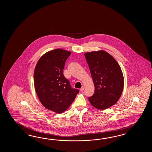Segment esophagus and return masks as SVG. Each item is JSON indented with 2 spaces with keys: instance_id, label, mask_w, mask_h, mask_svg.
I'll list each match as a JSON object with an SVG mask.
<instances>
[{
  "instance_id": "34e87169",
  "label": "esophagus",
  "mask_w": 152,
  "mask_h": 152,
  "mask_svg": "<svg viewBox=\"0 0 152 152\" xmlns=\"http://www.w3.org/2000/svg\"><path fill=\"white\" fill-rule=\"evenodd\" d=\"M84 89H85V86H82V87H81V88H80L81 91H84Z\"/></svg>"
}]
</instances>
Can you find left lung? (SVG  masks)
I'll use <instances>...</instances> for the list:
<instances>
[{
	"mask_svg": "<svg viewBox=\"0 0 152 152\" xmlns=\"http://www.w3.org/2000/svg\"><path fill=\"white\" fill-rule=\"evenodd\" d=\"M94 85V93L88 97L93 107L104 110L116 103L124 87L122 69L116 60L104 50L85 54Z\"/></svg>",
	"mask_w": 152,
	"mask_h": 152,
	"instance_id": "left-lung-1",
	"label": "left lung"
}]
</instances>
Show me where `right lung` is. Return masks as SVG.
Segmentation results:
<instances>
[{"instance_id": "right-lung-1", "label": "right lung", "mask_w": 152, "mask_h": 152, "mask_svg": "<svg viewBox=\"0 0 152 152\" xmlns=\"http://www.w3.org/2000/svg\"><path fill=\"white\" fill-rule=\"evenodd\" d=\"M71 54L61 49L49 51L40 58L35 68L34 86L39 100L46 109L56 113L67 110L79 93L63 74Z\"/></svg>"}]
</instances>
